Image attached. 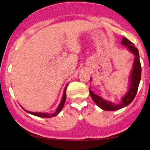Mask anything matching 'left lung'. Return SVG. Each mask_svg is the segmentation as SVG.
<instances>
[{
	"label": "left lung",
	"mask_w": 150,
	"mask_h": 150,
	"mask_svg": "<svg viewBox=\"0 0 150 150\" xmlns=\"http://www.w3.org/2000/svg\"><path fill=\"white\" fill-rule=\"evenodd\" d=\"M122 44L125 46L128 47V50L134 54L135 58L133 65V68L130 76V85H129V89L126 95L122 98V102L120 104H115L111 102L106 101L102 99L101 97L98 96L89 89L90 96L93 100V102L98 105L100 108L104 110L108 111H112V110H117L128 106L134 99L137 90L139 85V83L141 81V65L139 59V54L138 49L134 46V44L131 42L130 40L126 38H123L122 41ZM91 81V79H90Z\"/></svg>",
	"instance_id": "obj_1"
}]
</instances>
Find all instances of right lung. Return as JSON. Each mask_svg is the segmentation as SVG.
<instances>
[{
  "instance_id": "obj_1",
  "label": "right lung",
  "mask_w": 150,
  "mask_h": 150,
  "mask_svg": "<svg viewBox=\"0 0 150 150\" xmlns=\"http://www.w3.org/2000/svg\"><path fill=\"white\" fill-rule=\"evenodd\" d=\"M67 85H66V87H65V88L64 91H63V98H62V100H61V103L59 105L58 108H57V109L56 110V112H55L54 113H53V114H48V113H46V112H33L28 111V110H25L27 112H28V113H30V114H31V115H35V116L41 117L50 118V117H54V116L57 115H58L59 112H61V110H62L63 106H64L65 100H66V89H67Z\"/></svg>"
}]
</instances>
